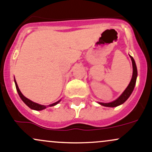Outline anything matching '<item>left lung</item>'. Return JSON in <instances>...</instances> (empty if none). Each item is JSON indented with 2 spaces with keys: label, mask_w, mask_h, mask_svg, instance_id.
Returning <instances> with one entry per match:
<instances>
[{
  "label": "left lung",
  "mask_w": 152,
  "mask_h": 152,
  "mask_svg": "<svg viewBox=\"0 0 152 152\" xmlns=\"http://www.w3.org/2000/svg\"><path fill=\"white\" fill-rule=\"evenodd\" d=\"M131 61H132V65H133V75L132 78H131L130 83L128 85L126 89L124 91V93H122L120 96L116 100H114L113 102H110V103H98L101 105L105 107H116L118 105H121L127 100L128 98L130 97L131 93H132L133 90L134 89V87H135L136 82V77H137V68H136V65L135 61H134V58L131 56H130Z\"/></svg>",
  "instance_id": "8db88e82"
}]
</instances>
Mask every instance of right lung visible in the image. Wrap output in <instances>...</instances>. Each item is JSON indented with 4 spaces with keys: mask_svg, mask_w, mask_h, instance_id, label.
I'll use <instances>...</instances> for the list:
<instances>
[{
    "mask_svg": "<svg viewBox=\"0 0 152 152\" xmlns=\"http://www.w3.org/2000/svg\"><path fill=\"white\" fill-rule=\"evenodd\" d=\"M14 82H15V85H16V88L17 92H18V95H19L20 98H21V100L23 101V103H24L26 105H27V106L29 107L31 109H33V110H44V109H45L46 108H47V106H46V105H40V104L34 103V102L30 100L29 99L26 98L24 95L22 94L21 92L20 91L19 88H18V85H17L16 80H15V79H14ZM59 101H60V100H59V101L56 102V103H54L51 104V105H48V106H54V105H57V103H59Z\"/></svg>",
    "mask_w": 152,
    "mask_h": 152,
    "instance_id": "add662e5",
    "label": "right lung"
}]
</instances>
